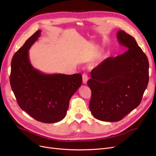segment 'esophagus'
<instances>
[{
	"label": "esophagus",
	"instance_id": "1",
	"mask_svg": "<svg viewBox=\"0 0 156 156\" xmlns=\"http://www.w3.org/2000/svg\"><path fill=\"white\" fill-rule=\"evenodd\" d=\"M82 78H83V83H85V84H86L87 83V80H88V76H87V74H86V73H84L83 75H82Z\"/></svg>",
	"mask_w": 156,
	"mask_h": 156
}]
</instances>
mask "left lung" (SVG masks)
Masks as SVG:
<instances>
[{
    "mask_svg": "<svg viewBox=\"0 0 156 156\" xmlns=\"http://www.w3.org/2000/svg\"><path fill=\"white\" fill-rule=\"evenodd\" d=\"M117 39L127 50L104 60L87 82L92 91L90 110L106 122L119 121L138 106L149 80L147 57L134 38L120 30Z\"/></svg>",
    "mask_w": 156,
    "mask_h": 156,
    "instance_id": "obj_1",
    "label": "left lung"
}]
</instances>
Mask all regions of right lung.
I'll use <instances>...</instances> for the list:
<instances>
[{"label": "right lung", "mask_w": 156, "mask_h": 156, "mask_svg": "<svg viewBox=\"0 0 156 156\" xmlns=\"http://www.w3.org/2000/svg\"><path fill=\"white\" fill-rule=\"evenodd\" d=\"M40 32L36 31L13 55L10 84L20 108L37 121L55 123L66 116L71 96L82 83V76L44 74L34 68L29 50Z\"/></svg>", "instance_id": "add662e5"}]
</instances>
